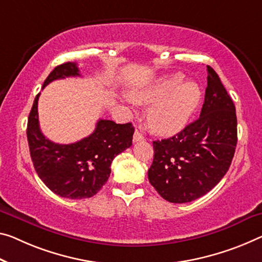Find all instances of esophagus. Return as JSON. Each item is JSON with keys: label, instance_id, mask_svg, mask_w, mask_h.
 Wrapping results in <instances>:
<instances>
[{"label": "esophagus", "instance_id": "1", "mask_svg": "<svg viewBox=\"0 0 262 262\" xmlns=\"http://www.w3.org/2000/svg\"><path fill=\"white\" fill-rule=\"evenodd\" d=\"M142 140H144V137L143 135L140 134L139 131H135V135H134V142L137 143V142H142Z\"/></svg>", "mask_w": 262, "mask_h": 262}]
</instances>
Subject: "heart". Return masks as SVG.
I'll return each instance as SVG.
<instances>
[{"label": "heart", "mask_w": 262, "mask_h": 262, "mask_svg": "<svg viewBox=\"0 0 262 262\" xmlns=\"http://www.w3.org/2000/svg\"><path fill=\"white\" fill-rule=\"evenodd\" d=\"M136 102L150 104L147 123L163 136L178 134L187 125L198 108L201 89L194 82H185L183 74L163 76L143 89L131 91Z\"/></svg>", "instance_id": "heart-1"}]
</instances>
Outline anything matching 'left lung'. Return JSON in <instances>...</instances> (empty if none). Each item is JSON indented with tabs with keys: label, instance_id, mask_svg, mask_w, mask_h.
Wrapping results in <instances>:
<instances>
[{
	"label": "left lung",
	"instance_id": "8db88e82",
	"mask_svg": "<svg viewBox=\"0 0 262 262\" xmlns=\"http://www.w3.org/2000/svg\"><path fill=\"white\" fill-rule=\"evenodd\" d=\"M207 74L200 117L179 134L154 142L148 182L170 203H190L206 194L226 174L234 157V103L210 66Z\"/></svg>",
	"mask_w": 262,
	"mask_h": 262
}]
</instances>
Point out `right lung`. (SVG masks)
<instances>
[{
  "label": "right lung",
  "instance_id": "obj_1",
  "mask_svg": "<svg viewBox=\"0 0 262 262\" xmlns=\"http://www.w3.org/2000/svg\"><path fill=\"white\" fill-rule=\"evenodd\" d=\"M80 76L76 63L56 67L44 80L43 88L52 80ZM39 94L36 96L28 117L27 137L31 160L42 182L59 196L84 199L95 195L107 182L111 163L116 156L132 145L135 128L131 123L116 124L99 119L95 131L79 142L57 144L46 138L38 123Z\"/></svg>",
  "mask_w": 262,
  "mask_h": 262
}]
</instances>
